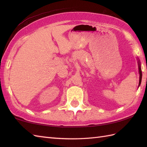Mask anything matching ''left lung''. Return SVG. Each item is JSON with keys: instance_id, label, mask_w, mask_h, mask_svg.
<instances>
[{"instance_id": "8db88e82", "label": "left lung", "mask_w": 147, "mask_h": 147, "mask_svg": "<svg viewBox=\"0 0 147 147\" xmlns=\"http://www.w3.org/2000/svg\"><path fill=\"white\" fill-rule=\"evenodd\" d=\"M138 67H139V73H140V82H139V85H140L142 82V69H141V66H140V62L138 61ZM147 68V66H146Z\"/></svg>"}]
</instances>
